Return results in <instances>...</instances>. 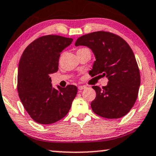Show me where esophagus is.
<instances>
[{
	"instance_id": "esophagus-1",
	"label": "esophagus",
	"mask_w": 156,
	"mask_h": 156,
	"mask_svg": "<svg viewBox=\"0 0 156 156\" xmlns=\"http://www.w3.org/2000/svg\"><path fill=\"white\" fill-rule=\"evenodd\" d=\"M85 88H87V86L85 85H82V86H79L78 87V89L80 90H82L84 89H85Z\"/></svg>"
}]
</instances>
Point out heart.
Listing matches in <instances>:
<instances>
[{
    "label": "heart",
    "instance_id": "heart-1",
    "mask_svg": "<svg viewBox=\"0 0 156 156\" xmlns=\"http://www.w3.org/2000/svg\"><path fill=\"white\" fill-rule=\"evenodd\" d=\"M84 49H86V48H79L78 51H81V50H84Z\"/></svg>",
    "mask_w": 156,
    "mask_h": 156
}]
</instances>
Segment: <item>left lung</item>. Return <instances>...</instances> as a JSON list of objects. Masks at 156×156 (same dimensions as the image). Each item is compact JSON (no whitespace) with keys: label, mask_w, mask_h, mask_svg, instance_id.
Returning a JSON list of instances; mask_svg holds the SVG:
<instances>
[{"label":"left lung","mask_w":156,"mask_h":156,"mask_svg":"<svg viewBox=\"0 0 156 156\" xmlns=\"http://www.w3.org/2000/svg\"><path fill=\"white\" fill-rule=\"evenodd\" d=\"M75 45L92 49L96 61L89 74L106 76L108 85L93 86L96 97L91 103L93 112L106 119H119L129 112L137 98L140 73L135 56L129 44L110 32L98 31L84 34Z\"/></svg>","instance_id":"left-lung-1"}]
</instances>
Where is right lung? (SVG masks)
Wrapping results in <instances>:
<instances>
[{"mask_svg":"<svg viewBox=\"0 0 156 156\" xmlns=\"http://www.w3.org/2000/svg\"><path fill=\"white\" fill-rule=\"evenodd\" d=\"M72 38L59 35L38 37L23 52L18 67L17 91L28 114L34 122L51 124L63 119L70 110L77 87L51 84L50 74L58 69V59Z\"/></svg>","mask_w":156,"mask_h":156,"instance_id":"right-lung-1","label":"right lung"}]
</instances>
